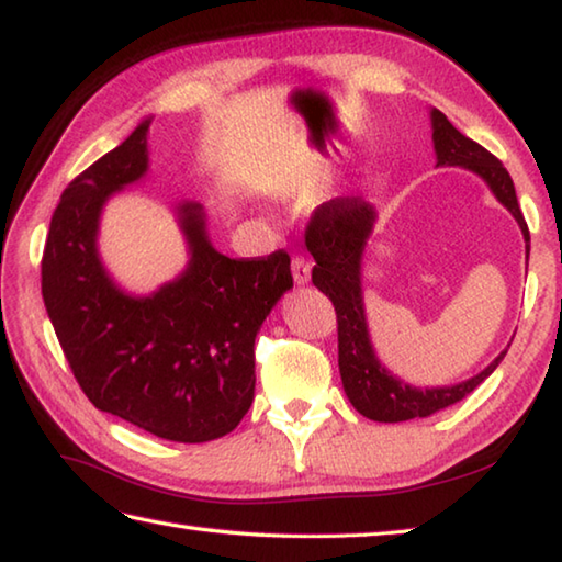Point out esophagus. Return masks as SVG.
<instances>
[{
	"mask_svg": "<svg viewBox=\"0 0 562 562\" xmlns=\"http://www.w3.org/2000/svg\"><path fill=\"white\" fill-rule=\"evenodd\" d=\"M311 269H313V261L305 259V257H293L291 261V271H293V281L303 285L311 281Z\"/></svg>",
	"mask_w": 562,
	"mask_h": 562,
	"instance_id": "obj_1",
	"label": "esophagus"
}]
</instances>
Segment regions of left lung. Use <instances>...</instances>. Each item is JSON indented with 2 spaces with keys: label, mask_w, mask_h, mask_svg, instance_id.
I'll list each match as a JSON object with an SVG mask.
<instances>
[{
  "label": "left lung",
  "mask_w": 562,
  "mask_h": 562,
  "mask_svg": "<svg viewBox=\"0 0 562 562\" xmlns=\"http://www.w3.org/2000/svg\"><path fill=\"white\" fill-rule=\"evenodd\" d=\"M432 146L438 166H462L477 173L492 188L496 200L516 217L524 232L526 254L531 249V235L518 207L514 181L499 158L454 130L440 110L430 112ZM376 220L374 205L364 198H333L311 215L305 227V247L313 254V283L333 301L337 313V362L345 394L362 416L379 423H401L411 418H428L436 411L458 404L472 394L490 376L506 352L462 384L440 389H416L396 379L381 367L369 340L364 301H362V254Z\"/></svg>",
  "instance_id": "obj_1"
}]
</instances>
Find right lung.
<instances>
[{
	"label": "right lung",
	"instance_id": "1",
	"mask_svg": "<svg viewBox=\"0 0 562 562\" xmlns=\"http://www.w3.org/2000/svg\"><path fill=\"white\" fill-rule=\"evenodd\" d=\"M144 120L63 190L41 259V293L68 364L94 408L156 438L207 442L254 401V340L293 289L283 249L229 259L207 239L200 203L178 205L190 261L151 295H130L98 254L108 198L149 168Z\"/></svg>",
	"mask_w": 562,
	"mask_h": 562
}]
</instances>
